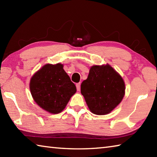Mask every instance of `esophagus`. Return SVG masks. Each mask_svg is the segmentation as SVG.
<instances>
[{
  "label": "esophagus",
  "instance_id": "obj_1",
  "mask_svg": "<svg viewBox=\"0 0 157 157\" xmlns=\"http://www.w3.org/2000/svg\"><path fill=\"white\" fill-rule=\"evenodd\" d=\"M80 85H81L80 82H79V83L76 84V88H77V90H78V91H79V90H80Z\"/></svg>",
  "mask_w": 157,
  "mask_h": 157
}]
</instances>
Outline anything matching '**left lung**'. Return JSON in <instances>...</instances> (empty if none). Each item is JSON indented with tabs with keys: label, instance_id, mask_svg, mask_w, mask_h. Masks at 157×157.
<instances>
[{
	"label": "left lung",
	"instance_id": "8db88e82",
	"mask_svg": "<svg viewBox=\"0 0 157 157\" xmlns=\"http://www.w3.org/2000/svg\"><path fill=\"white\" fill-rule=\"evenodd\" d=\"M124 90L122 77L109 65L92 66L88 78L81 84V94L89 109L97 115H105L117 107Z\"/></svg>",
	"mask_w": 157,
	"mask_h": 157
}]
</instances>
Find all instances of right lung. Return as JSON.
<instances>
[{
	"label": "right lung",
	"mask_w": 157,
	"mask_h": 157,
	"mask_svg": "<svg viewBox=\"0 0 157 157\" xmlns=\"http://www.w3.org/2000/svg\"><path fill=\"white\" fill-rule=\"evenodd\" d=\"M30 89L36 104L51 113L63 111L76 92L75 85L61 63L43 66L32 78Z\"/></svg>",
	"instance_id": "add662e5"
}]
</instances>
